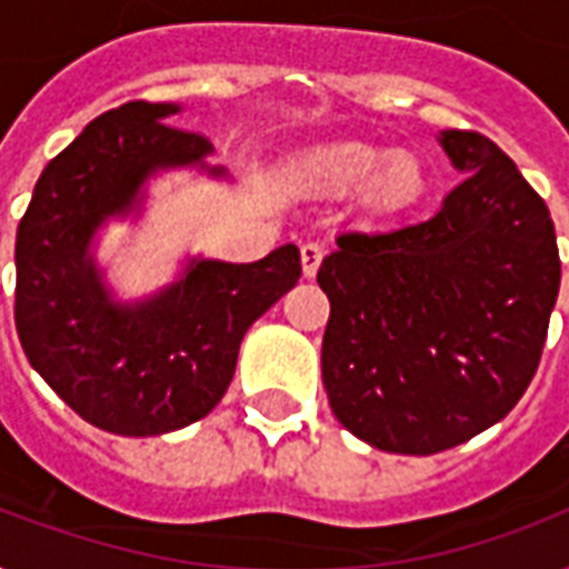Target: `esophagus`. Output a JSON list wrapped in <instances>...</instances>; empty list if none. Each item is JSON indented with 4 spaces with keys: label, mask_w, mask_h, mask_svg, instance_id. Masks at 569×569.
<instances>
[{
    "label": "esophagus",
    "mask_w": 569,
    "mask_h": 569,
    "mask_svg": "<svg viewBox=\"0 0 569 569\" xmlns=\"http://www.w3.org/2000/svg\"><path fill=\"white\" fill-rule=\"evenodd\" d=\"M321 257H325V248L316 244V241H307L301 248V268H303V277L312 280V277L319 274V266H321Z\"/></svg>",
    "instance_id": "esophagus-1"
}]
</instances>
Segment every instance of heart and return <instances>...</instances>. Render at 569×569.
<instances>
[{"label":"heart","mask_w":569,"mask_h":569,"mask_svg":"<svg viewBox=\"0 0 569 569\" xmlns=\"http://www.w3.org/2000/svg\"><path fill=\"white\" fill-rule=\"evenodd\" d=\"M295 180L328 194L363 189L366 203L380 214L410 212L428 191V171L419 156L363 141H342L316 150L295 164Z\"/></svg>","instance_id":"b5f03b06"}]
</instances>
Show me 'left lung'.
Masks as SVG:
<instances>
[{"instance_id": "8db88e82", "label": "left lung", "mask_w": 569, "mask_h": 569, "mask_svg": "<svg viewBox=\"0 0 569 569\" xmlns=\"http://www.w3.org/2000/svg\"><path fill=\"white\" fill-rule=\"evenodd\" d=\"M460 173L431 218L339 232L321 380L330 410L380 451L433 455L511 413L538 372L561 286L556 227L517 164L446 129Z\"/></svg>"}]
</instances>
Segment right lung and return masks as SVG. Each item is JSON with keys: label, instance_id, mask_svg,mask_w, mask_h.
I'll return each instance as SVG.
<instances>
[{"label": "right lung", "instance_id": "right-lung-1", "mask_svg": "<svg viewBox=\"0 0 569 569\" xmlns=\"http://www.w3.org/2000/svg\"><path fill=\"white\" fill-rule=\"evenodd\" d=\"M180 102H127L91 120L43 168L17 227L13 321L34 372L84 422L159 437L212 413L248 328L301 277L295 244L257 262L189 257L177 280L120 301L97 262L111 221L141 218L147 182L209 164L203 136L171 127Z\"/></svg>", "mask_w": 569, "mask_h": 569}]
</instances>
